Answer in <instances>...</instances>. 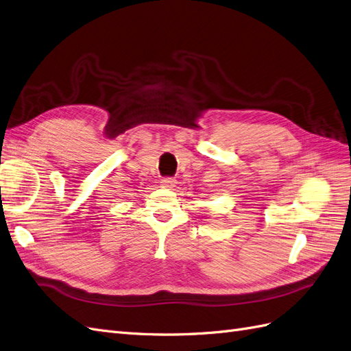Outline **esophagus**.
Segmentation results:
<instances>
[{
    "mask_svg": "<svg viewBox=\"0 0 351 351\" xmlns=\"http://www.w3.org/2000/svg\"><path fill=\"white\" fill-rule=\"evenodd\" d=\"M160 184H162V186L166 188V189H172V188L176 186V179H173V178H163V179L160 180Z\"/></svg>",
    "mask_w": 351,
    "mask_h": 351,
    "instance_id": "obj_1",
    "label": "esophagus"
}]
</instances>
